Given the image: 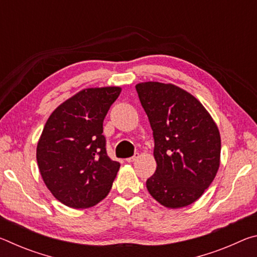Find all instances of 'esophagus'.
Instances as JSON below:
<instances>
[{"instance_id":"34e87169","label":"esophagus","mask_w":257,"mask_h":257,"mask_svg":"<svg viewBox=\"0 0 257 257\" xmlns=\"http://www.w3.org/2000/svg\"><path fill=\"white\" fill-rule=\"evenodd\" d=\"M139 158V154L138 153H135V155L134 156H132V158H128V159H125V161H127V162H134V161H136L137 159Z\"/></svg>"}]
</instances>
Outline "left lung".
Returning a JSON list of instances; mask_svg holds the SVG:
<instances>
[{
    "instance_id": "8db88e82",
    "label": "left lung",
    "mask_w": 257,
    "mask_h": 257,
    "mask_svg": "<svg viewBox=\"0 0 257 257\" xmlns=\"http://www.w3.org/2000/svg\"><path fill=\"white\" fill-rule=\"evenodd\" d=\"M136 89L155 143L156 170L146 181L147 190L168 208L188 206L219 170V128L203 104L180 87L146 81Z\"/></svg>"
}]
</instances>
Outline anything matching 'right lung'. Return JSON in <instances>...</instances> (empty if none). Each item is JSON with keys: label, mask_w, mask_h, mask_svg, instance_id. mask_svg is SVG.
Returning <instances> with one entry per match:
<instances>
[{"label": "right lung", "mask_w": 257, "mask_h": 257, "mask_svg": "<svg viewBox=\"0 0 257 257\" xmlns=\"http://www.w3.org/2000/svg\"><path fill=\"white\" fill-rule=\"evenodd\" d=\"M121 87L85 88L52 112L37 143L36 159L52 195L72 208L107 196L120 163L108 158L103 121Z\"/></svg>", "instance_id": "right-lung-1"}]
</instances>
